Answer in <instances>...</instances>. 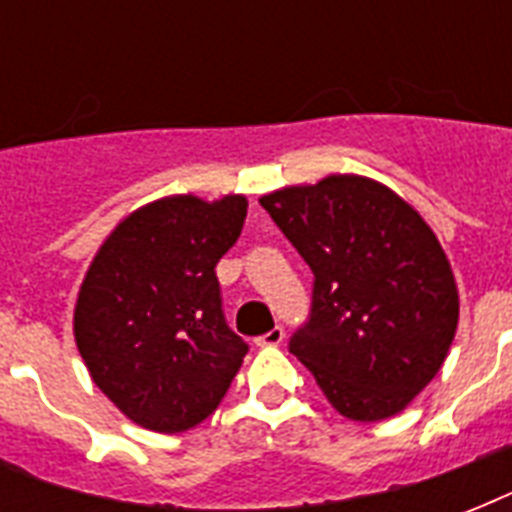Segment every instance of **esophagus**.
<instances>
[{
  "label": "esophagus",
  "instance_id": "34e87169",
  "mask_svg": "<svg viewBox=\"0 0 512 512\" xmlns=\"http://www.w3.org/2000/svg\"><path fill=\"white\" fill-rule=\"evenodd\" d=\"M257 345H281L284 342V329L281 327H273L271 332H265V335L255 337Z\"/></svg>",
  "mask_w": 512,
  "mask_h": 512
}]
</instances>
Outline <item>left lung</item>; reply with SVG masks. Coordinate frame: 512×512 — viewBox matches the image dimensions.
<instances>
[{
  "label": "left lung",
  "instance_id": "obj_1",
  "mask_svg": "<svg viewBox=\"0 0 512 512\" xmlns=\"http://www.w3.org/2000/svg\"><path fill=\"white\" fill-rule=\"evenodd\" d=\"M260 204L316 276L311 321L289 350L342 417L404 412L444 366L460 321L433 228L393 188L353 172L284 185Z\"/></svg>",
  "mask_w": 512,
  "mask_h": 512
}]
</instances>
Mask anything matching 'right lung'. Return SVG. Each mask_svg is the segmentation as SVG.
Returning <instances> with one entry per match:
<instances>
[{
    "label": "right lung",
    "mask_w": 512,
    "mask_h": 512,
    "mask_svg": "<svg viewBox=\"0 0 512 512\" xmlns=\"http://www.w3.org/2000/svg\"><path fill=\"white\" fill-rule=\"evenodd\" d=\"M244 193H172L122 217L100 244L74 305L92 382L154 433L207 420L247 356L220 311L215 265L247 217Z\"/></svg>",
    "instance_id": "right-lung-1"
}]
</instances>
